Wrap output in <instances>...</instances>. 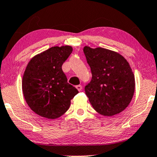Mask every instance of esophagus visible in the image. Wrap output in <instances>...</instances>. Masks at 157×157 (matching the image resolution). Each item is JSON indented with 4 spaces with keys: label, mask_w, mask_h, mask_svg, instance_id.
I'll list each match as a JSON object with an SVG mask.
<instances>
[{
    "label": "esophagus",
    "mask_w": 157,
    "mask_h": 157,
    "mask_svg": "<svg viewBox=\"0 0 157 157\" xmlns=\"http://www.w3.org/2000/svg\"><path fill=\"white\" fill-rule=\"evenodd\" d=\"M76 88L77 89V90H78V91H81V90H82V85H77V86H76Z\"/></svg>",
    "instance_id": "34e87169"
}]
</instances>
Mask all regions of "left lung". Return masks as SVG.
Wrapping results in <instances>:
<instances>
[{"label":"left lung","mask_w":157,"mask_h":157,"mask_svg":"<svg viewBox=\"0 0 157 157\" xmlns=\"http://www.w3.org/2000/svg\"><path fill=\"white\" fill-rule=\"evenodd\" d=\"M92 80L85 94L98 113L112 116L128 107L135 90V77L129 63L119 53L87 46L83 48Z\"/></svg>","instance_id":"8db88e82"}]
</instances>
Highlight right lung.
<instances>
[{
  "mask_svg": "<svg viewBox=\"0 0 157 157\" xmlns=\"http://www.w3.org/2000/svg\"><path fill=\"white\" fill-rule=\"evenodd\" d=\"M72 52L70 46L53 47L36 54L27 64L22 80L26 103L48 119L62 116L78 90L67 82L62 66Z\"/></svg>",
  "mask_w": 157,
  "mask_h": 157,
  "instance_id": "obj_1",
  "label": "right lung"
}]
</instances>
